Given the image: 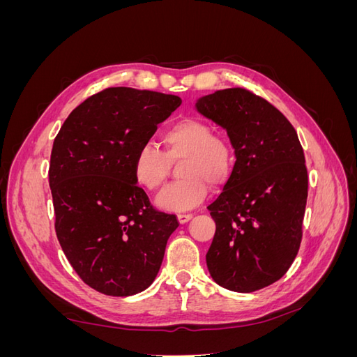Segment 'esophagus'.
I'll use <instances>...</instances> for the list:
<instances>
[{
	"instance_id": "esophagus-1",
	"label": "esophagus",
	"mask_w": 357,
	"mask_h": 357,
	"mask_svg": "<svg viewBox=\"0 0 357 357\" xmlns=\"http://www.w3.org/2000/svg\"><path fill=\"white\" fill-rule=\"evenodd\" d=\"M192 218H193V214H178L177 215V220L183 225V223H188Z\"/></svg>"
}]
</instances>
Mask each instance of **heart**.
Here are the masks:
<instances>
[{
  "label": "heart",
  "instance_id": "b5f03b06",
  "mask_svg": "<svg viewBox=\"0 0 357 357\" xmlns=\"http://www.w3.org/2000/svg\"><path fill=\"white\" fill-rule=\"evenodd\" d=\"M164 152L152 143L139 146L134 156V177L139 186L156 190L168 178L171 162H181L183 178L162 190L156 205L165 211H188L208 195V183L220 186L231 174L232 149L223 137L214 135L210 123L186 117L172 123L162 135Z\"/></svg>",
  "mask_w": 357,
  "mask_h": 357
}]
</instances>
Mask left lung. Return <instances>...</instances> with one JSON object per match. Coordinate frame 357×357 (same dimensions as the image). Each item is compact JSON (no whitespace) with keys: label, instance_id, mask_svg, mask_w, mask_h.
Segmentation results:
<instances>
[{"label":"left lung","instance_id":"8db88e82","mask_svg":"<svg viewBox=\"0 0 357 357\" xmlns=\"http://www.w3.org/2000/svg\"><path fill=\"white\" fill-rule=\"evenodd\" d=\"M195 109L222 126L235 165L208 210L207 266L219 286L248 294L282 278L299 250L308 195L304 150L274 105L241 88L201 96Z\"/></svg>","mask_w":357,"mask_h":357}]
</instances>
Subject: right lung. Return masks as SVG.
<instances>
[{
    "instance_id": "obj_1",
    "label": "right lung",
    "mask_w": 357,
    "mask_h": 357,
    "mask_svg": "<svg viewBox=\"0 0 357 357\" xmlns=\"http://www.w3.org/2000/svg\"><path fill=\"white\" fill-rule=\"evenodd\" d=\"M180 104L176 95L109 88L75 107L53 142L56 236L74 271L104 295L131 296L152 284L178 226L150 205L132 165Z\"/></svg>"
}]
</instances>
